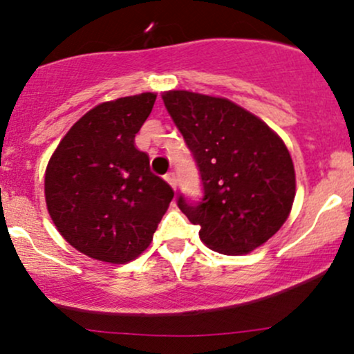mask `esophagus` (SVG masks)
I'll use <instances>...</instances> for the list:
<instances>
[{
	"mask_svg": "<svg viewBox=\"0 0 354 354\" xmlns=\"http://www.w3.org/2000/svg\"><path fill=\"white\" fill-rule=\"evenodd\" d=\"M165 180L171 185L173 189H176V185H178V180H176V174H174V171H169L168 174L165 176Z\"/></svg>",
	"mask_w": 354,
	"mask_h": 354,
	"instance_id": "esophagus-1",
	"label": "esophagus"
}]
</instances>
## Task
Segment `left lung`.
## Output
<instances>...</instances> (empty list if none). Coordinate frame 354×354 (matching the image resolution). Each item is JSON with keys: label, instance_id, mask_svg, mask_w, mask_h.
<instances>
[{"label": "left lung", "instance_id": "left-lung-1", "mask_svg": "<svg viewBox=\"0 0 354 354\" xmlns=\"http://www.w3.org/2000/svg\"><path fill=\"white\" fill-rule=\"evenodd\" d=\"M165 106L200 169L203 198L178 206L206 246L246 254L283 226L295 201L290 151L265 121L233 101L166 91Z\"/></svg>", "mask_w": 354, "mask_h": 354}]
</instances>
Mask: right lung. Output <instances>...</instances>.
<instances>
[{
	"label": "right lung",
	"mask_w": 354,
	"mask_h": 354,
	"mask_svg": "<svg viewBox=\"0 0 354 354\" xmlns=\"http://www.w3.org/2000/svg\"><path fill=\"white\" fill-rule=\"evenodd\" d=\"M154 101V93H141L89 109L48 163L50 216L61 236L89 258L115 265L135 259L173 200L171 186L135 146Z\"/></svg>",
	"instance_id": "1"
}]
</instances>
